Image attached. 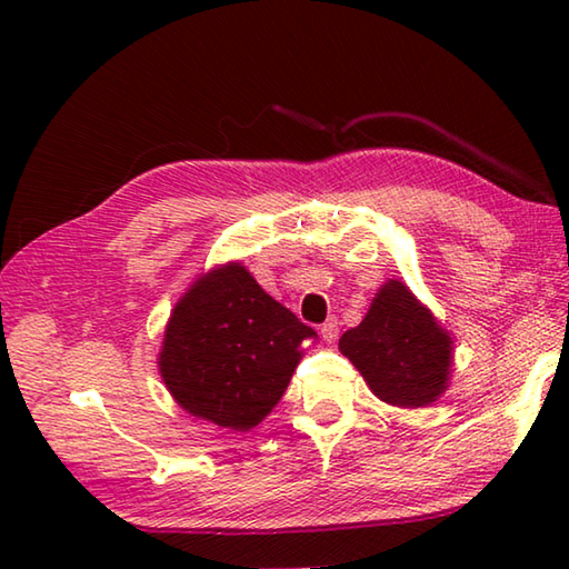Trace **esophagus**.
<instances>
[{"label":"esophagus","mask_w":569,"mask_h":569,"mask_svg":"<svg viewBox=\"0 0 569 569\" xmlns=\"http://www.w3.org/2000/svg\"><path fill=\"white\" fill-rule=\"evenodd\" d=\"M337 332H340V322H337V318H330V320L322 322L320 335L325 337V342H335L337 340Z\"/></svg>","instance_id":"esophagus-1"}]
</instances>
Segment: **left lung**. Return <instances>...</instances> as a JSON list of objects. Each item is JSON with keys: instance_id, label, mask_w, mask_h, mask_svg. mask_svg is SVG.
Masks as SVG:
<instances>
[{"instance_id": "left-lung-1", "label": "left lung", "mask_w": 569, "mask_h": 569, "mask_svg": "<svg viewBox=\"0 0 569 569\" xmlns=\"http://www.w3.org/2000/svg\"><path fill=\"white\" fill-rule=\"evenodd\" d=\"M340 352L391 406H430L450 381L452 337L401 281L379 288L365 320L340 337Z\"/></svg>"}]
</instances>
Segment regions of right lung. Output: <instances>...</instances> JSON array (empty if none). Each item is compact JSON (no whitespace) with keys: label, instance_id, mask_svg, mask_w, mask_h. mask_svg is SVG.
<instances>
[{"label":"right lung","instance_id":"add662e5","mask_svg":"<svg viewBox=\"0 0 569 569\" xmlns=\"http://www.w3.org/2000/svg\"><path fill=\"white\" fill-rule=\"evenodd\" d=\"M308 337L318 335L232 261L202 273L178 300L159 369L190 416L251 430L281 401Z\"/></svg>","mask_w":569,"mask_h":569}]
</instances>
